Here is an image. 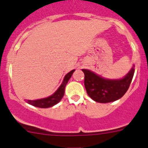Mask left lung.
I'll return each mask as SVG.
<instances>
[{
	"label": "left lung",
	"instance_id": "1",
	"mask_svg": "<svg viewBox=\"0 0 148 148\" xmlns=\"http://www.w3.org/2000/svg\"><path fill=\"white\" fill-rule=\"evenodd\" d=\"M133 67L120 79H107L89 70L82 69L85 89L88 95L99 103H108L120 99L129 89L135 73Z\"/></svg>",
	"mask_w": 148,
	"mask_h": 148
}]
</instances>
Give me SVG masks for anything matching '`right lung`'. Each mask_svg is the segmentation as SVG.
<instances>
[{"mask_svg": "<svg viewBox=\"0 0 148 148\" xmlns=\"http://www.w3.org/2000/svg\"><path fill=\"white\" fill-rule=\"evenodd\" d=\"M75 70H71L70 72H69L65 76L63 82L60 85L59 89L53 95H51L50 97L44 98V99H36V100H27V103L34 106V107H40V108H48V107H53V105L57 104L63 98L64 95V89L69 79L71 78V75H72L73 72Z\"/></svg>", "mask_w": 148, "mask_h": 148, "instance_id": "add662e5", "label": "right lung"}]
</instances>
